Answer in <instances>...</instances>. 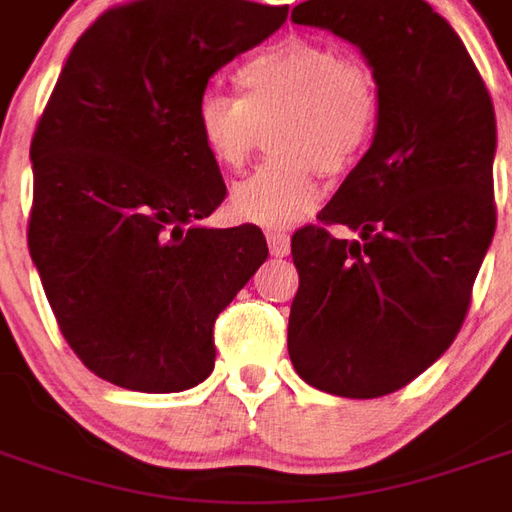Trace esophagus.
<instances>
[{"label":"esophagus","mask_w":512,"mask_h":512,"mask_svg":"<svg viewBox=\"0 0 512 512\" xmlns=\"http://www.w3.org/2000/svg\"><path fill=\"white\" fill-rule=\"evenodd\" d=\"M268 249H271V255L274 257H285L290 252V238L285 233H268Z\"/></svg>","instance_id":"34e87169"}]
</instances>
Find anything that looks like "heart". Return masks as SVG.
<instances>
[{"instance_id":"obj_1","label":"heart","mask_w":512,"mask_h":512,"mask_svg":"<svg viewBox=\"0 0 512 512\" xmlns=\"http://www.w3.org/2000/svg\"><path fill=\"white\" fill-rule=\"evenodd\" d=\"M244 98L208 90L197 101V134L216 167L241 169L268 126L271 164L241 180L230 208L244 222L285 230L321 202L318 169L343 175L373 142L381 90L365 62L326 40L290 35L238 71Z\"/></svg>"}]
</instances>
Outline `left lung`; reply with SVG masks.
<instances>
[{"label": "left lung", "instance_id": "left-lung-1", "mask_svg": "<svg viewBox=\"0 0 512 512\" xmlns=\"http://www.w3.org/2000/svg\"><path fill=\"white\" fill-rule=\"evenodd\" d=\"M293 21L354 43L381 90L373 145L290 241V362L340 397L411 384L461 332L496 230L491 95L425 0H307ZM329 223L360 233L334 239Z\"/></svg>", "mask_w": 512, "mask_h": 512}]
</instances>
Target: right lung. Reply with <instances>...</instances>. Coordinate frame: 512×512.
I'll return each mask as SVG.
<instances>
[{
    "label": "right lung",
    "instance_id": "right-lung-1",
    "mask_svg": "<svg viewBox=\"0 0 512 512\" xmlns=\"http://www.w3.org/2000/svg\"><path fill=\"white\" fill-rule=\"evenodd\" d=\"M285 18L246 0L126 2L62 68L29 147V255L62 337L109 384L158 395L211 376L213 323L268 246L255 224H202L227 186L194 112Z\"/></svg>",
    "mask_w": 512,
    "mask_h": 512
}]
</instances>
